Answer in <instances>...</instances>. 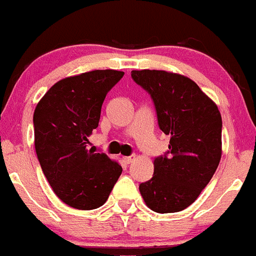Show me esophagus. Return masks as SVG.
I'll return each instance as SVG.
<instances>
[{
  "label": "esophagus",
  "instance_id": "esophagus-1",
  "mask_svg": "<svg viewBox=\"0 0 256 256\" xmlns=\"http://www.w3.org/2000/svg\"><path fill=\"white\" fill-rule=\"evenodd\" d=\"M134 160H136V156H128V157L124 158L126 163H128V164H130V163H132Z\"/></svg>",
  "mask_w": 256,
  "mask_h": 256
}]
</instances>
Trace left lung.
<instances>
[{
  "label": "left lung",
  "instance_id": "1",
  "mask_svg": "<svg viewBox=\"0 0 256 256\" xmlns=\"http://www.w3.org/2000/svg\"><path fill=\"white\" fill-rule=\"evenodd\" d=\"M132 78L150 94L158 126L171 138L168 154L153 160V177L140 184V192L152 211L178 212L194 202L220 163V110L184 75L144 69L133 70Z\"/></svg>",
  "mask_w": 256,
  "mask_h": 256
}]
</instances>
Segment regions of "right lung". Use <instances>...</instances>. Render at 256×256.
Returning <instances> with one entry per match:
<instances>
[{
	"label": "right lung",
	"instance_id": "1",
	"mask_svg": "<svg viewBox=\"0 0 256 256\" xmlns=\"http://www.w3.org/2000/svg\"><path fill=\"white\" fill-rule=\"evenodd\" d=\"M123 75L106 69L64 78L34 112L38 160L52 191L70 208H100L120 176L116 160L88 150V137L98 126L106 94Z\"/></svg>",
	"mask_w": 256,
	"mask_h": 256
}]
</instances>
